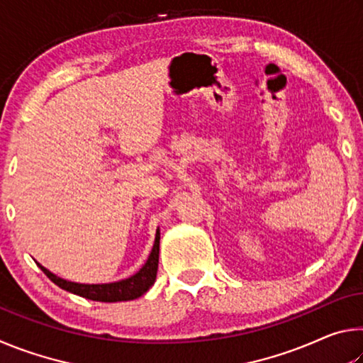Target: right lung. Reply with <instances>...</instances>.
<instances>
[{"instance_id":"right-lung-1","label":"right lung","mask_w":363,"mask_h":363,"mask_svg":"<svg viewBox=\"0 0 363 363\" xmlns=\"http://www.w3.org/2000/svg\"><path fill=\"white\" fill-rule=\"evenodd\" d=\"M158 255H160V229L155 233V242L150 251L149 257L143 267L131 277L123 279L112 284H77L65 279L57 277L51 270L43 267L40 262L38 267L45 272L54 284L62 288L65 291H70L78 296H83L91 301H101V303H118V301H131L143 296L149 291V288L155 284L157 270H158Z\"/></svg>"}]
</instances>
